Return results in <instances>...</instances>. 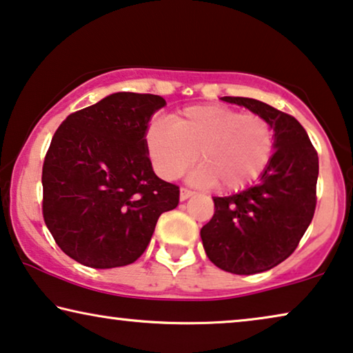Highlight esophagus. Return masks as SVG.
Returning <instances> with one entry per match:
<instances>
[{
	"label": "esophagus",
	"instance_id": "esophagus-1",
	"mask_svg": "<svg viewBox=\"0 0 353 353\" xmlns=\"http://www.w3.org/2000/svg\"><path fill=\"white\" fill-rule=\"evenodd\" d=\"M192 195H193L192 190H188V188H185V187L181 188V201H185L187 198H190Z\"/></svg>",
	"mask_w": 353,
	"mask_h": 353
}]
</instances>
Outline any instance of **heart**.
<instances>
[{
	"label": "heart",
	"instance_id": "1",
	"mask_svg": "<svg viewBox=\"0 0 353 353\" xmlns=\"http://www.w3.org/2000/svg\"><path fill=\"white\" fill-rule=\"evenodd\" d=\"M147 148L158 174L177 179L198 158L192 174L198 185L241 190L269 166L275 148L274 128L264 117L225 105H193L147 132Z\"/></svg>",
	"mask_w": 353,
	"mask_h": 353
}]
</instances>
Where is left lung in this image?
Wrapping results in <instances>:
<instances>
[{
  "mask_svg": "<svg viewBox=\"0 0 353 353\" xmlns=\"http://www.w3.org/2000/svg\"><path fill=\"white\" fill-rule=\"evenodd\" d=\"M264 117L275 132V153L254 187L214 196V216L200 235L219 269L252 275L274 269L299 245L316 206L319 153L294 117L248 97H222Z\"/></svg>",
  "mask_w": 353,
  "mask_h": 353,
  "instance_id": "1",
  "label": "left lung"
}]
</instances>
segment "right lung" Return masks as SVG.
<instances>
[{
    "label": "right lung",
    "mask_w": 353,
    "mask_h": 353,
    "mask_svg": "<svg viewBox=\"0 0 353 353\" xmlns=\"http://www.w3.org/2000/svg\"><path fill=\"white\" fill-rule=\"evenodd\" d=\"M166 105L155 94L115 92L68 115L43 163V217L57 246L79 264L113 269L147 250L179 187L152 170L147 129Z\"/></svg>",
    "instance_id": "obj_1"
}]
</instances>
